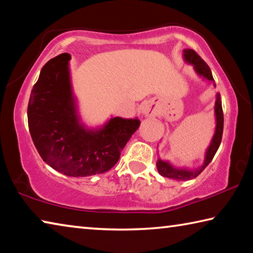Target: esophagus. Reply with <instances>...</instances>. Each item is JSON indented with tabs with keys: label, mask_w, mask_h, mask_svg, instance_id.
I'll return each instance as SVG.
<instances>
[{
	"label": "esophagus",
	"mask_w": 253,
	"mask_h": 253,
	"mask_svg": "<svg viewBox=\"0 0 253 253\" xmlns=\"http://www.w3.org/2000/svg\"><path fill=\"white\" fill-rule=\"evenodd\" d=\"M143 113L146 115V116H152V115L155 113V108L151 104V102H145L143 106Z\"/></svg>",
	"instance_id": "obj_1"
}]
</instances>
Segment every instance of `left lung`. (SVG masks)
I'll list each match as a JSON object with an SVG mask.
<instances>
[{
	"label": "left lung",
	"mask_w": 253,
	"mask_h": 253,
	"mask_svg": "<svg viewBox=\"0 0 253 253\" xmlns=\"http://www.w3.org/2000/svg\"><path fill=\"white\" fill-rule=\"evenodd\" d=\"M184 58L187 62L192 63L194 66V69L200 76H203L204 78H207L210 81H214L211 69L208 66V63L200 57V55L195 52L194 50L187 49L184 50ZM215 85V84H214ZM215 117H216V128H215V134L212 139V143L208 148L207 155H205V161L202 168H200L196 170H186V169H174L172 165L168 162L158 160L156 163L157 170L162 176L177 179V181H188V179L198 177L199 175L203 172V169L211 163L213 160L214 155L219 148L221 140H222V134H223V110H222V102H221V96L220 93L216 95V101H215Z\"/></svg>",
	"instance_id": "1"
}]
</instances>
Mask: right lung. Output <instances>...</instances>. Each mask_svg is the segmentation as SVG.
I'll list each match as a JSON object with an SVG mask.
<instances>
[{
	"instance_id": "add662e5",
	"label": "right lung",
	"mask_w": 253,
	"mask_h": 253,
	"mask_svg": "<svg viewBox=\"0 0 253 253\" xmlns=\"http://www.w3.org/2000/svg\"><path fill=\"white\" fill-rule=\"evenodd\" d=\"M69 53L49 60L34 84L28 105V124L42 160L74 177L109 170L138 129V119L111 118L99 130H87L76 115L68 61Z\"/></svg>"
}]
</instances>
